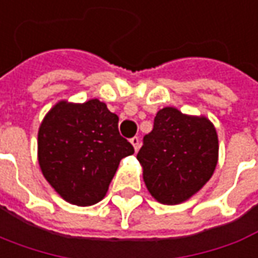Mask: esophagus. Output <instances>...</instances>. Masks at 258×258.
I'll use <instances>...</instances> for the list:
<instances>
[{
	"label": "esophagus",
	"instance_id": "1",
	"mask_svg": "<svg viewBox=\"0 0 258 258\" xmlns=\"http://www.w3.org/2000/svg\"><path fill=\"white\" fill-rule=\"evenodd\" d=\"M131 143H132L133 147H135V150L138 152V150H139V147H140V139H139V138H138V136L132 138V139H131Z\"/></svg>",
	"mask_w": 258,
	"mask_h": 258
}]
</instances>
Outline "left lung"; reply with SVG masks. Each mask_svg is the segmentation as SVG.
<instances>
[{"label":"left lung","instance_id":"1","mask_svg":"<svg viewBox=\"0 0 258 258\" xmlns=\"http://www.w3.org/2000/svg\"><path fill=\"white\" fill-rule=\"evenodd\" d=\"M218 135L209 119L167 106L157 112L153 131L143 138L138 160L153 198L164 205H177L209 181L218 164Z\"/></svg>","mask_w":258,"mask_h":258}]
</instances>
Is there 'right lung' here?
Returning a JSON list of instances; mask_svg holds the SVG:
<instances>
[{
  "label": "right lung",
  "mask_w": 258,
  "mask_h": 258,
  "mask_svg": "<svg viewBox=\"0 0 258 258\" xmlns=\"http://www.w3.org/2000/svg\"><path fill=\"white\" fill-rule=\"evenodd\" d=\"M118 122L98 99L60 101L47 112L37 133V160L63 200L90 207L105 197L119 161L135 153L119 135Z\"/></svg>",
  "instance_id": "1"
}]
</instances>
